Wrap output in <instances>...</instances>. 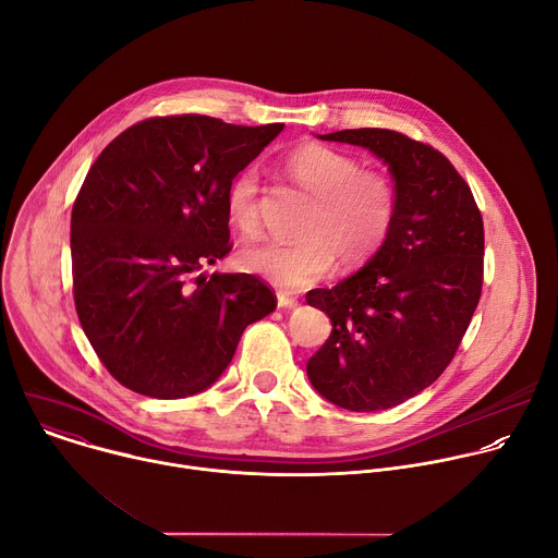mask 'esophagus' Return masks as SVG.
<instances>
[{"label":"esophagus","mask_w":558,"mask_h":558,"mask_svg":"<svg viewBox=\"0 0 558 558\" xmlns=\"http://www.w3.org/2000/svg\"><path fill=\"white\" fill-rule=\"evenodd\" d=\"M278 306H280V308H295V306H298V300L280 291V293H278Z\"/></svg>","instance_id":"1"}]
</instances>
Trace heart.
Here are the masks:
<instances>
[{
	"label": "heart",
	"instance_id": "heart-1",
	"mask_svg": "<svg viewBox=\"0 0 558 558\" xmlns=\"http://www.w3.org/2000/svg\"><path fill=\"white\" fill-rule=\"evenodd\" d=\"M284 174L311 196L291 243L263 241L241 252V265L284 289H302L325 278L336 258L353 267L371 258L390 229L395 190L379 172L362 170L353 156L306 143L282 161ZM258 170L238 172L225 194L227 216L243 233H254L258 220Z\"/></svg>",
	"mask_w": 558,
	"mask_h": 558
}]
</instances>
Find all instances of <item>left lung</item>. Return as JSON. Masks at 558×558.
<instances>
[{"label": "left lung", "instance_id": "1", "mask_svg": "<svg viewBox=\"0 0 558 558\" xmlns=\"http://www.w3.org/2000/svg\"><path fill=\"white\" fill-rule=\"evenodd\" d=\"M317 138L377 156L395 214L362 269L306 293L333 325L306 375L340 409L386 411L430 386L454 357L482 295L484 220L465 181L430 145L379 128Z\"/></svg>", "mask_w": 558, "mask_h": 558}]
</instances>
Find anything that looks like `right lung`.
<instances>
[{
    "label": "right lung",
    "mask_w": 558,
    "mask_h": 558,
    "mask_svg": "<svg viewBox=\"0 0 558 558\" xmlns=\"http://www.w3.org/2000/svg\"><path fill=\"white\" fill-rule=\"evenodd\" d=\"M201 114L145 119L90 168L70 220L74 306L110 375L156 400L209 388L247 325L276 308L229 254V181L282 132Z\"/></svg>",
    "instance_id": "add662e5"
}]
</instances>
